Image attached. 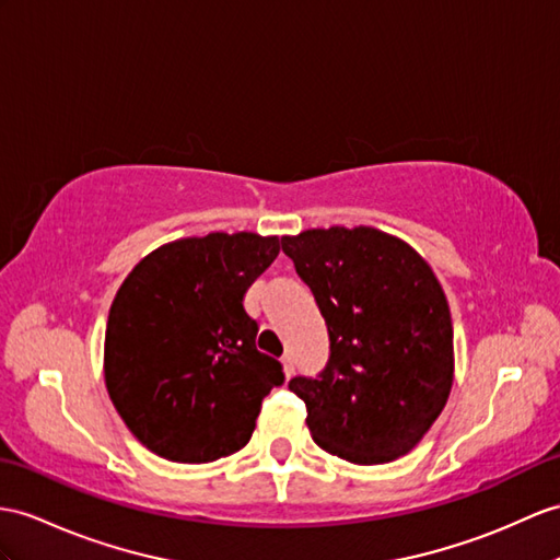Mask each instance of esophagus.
Listing matches in <instances>:
<instances>
[{
	"label": "esophagus",
	"instance_id": "1",
	"mask_svg": "<svg viewBox=\"0 0 560 560\" xmlns=\"http://www.w3.org/2000/svg\"><path fill=\"white\" fill-rule=\"evenodd\" d=\"M282 371H284V377L294 375V359L290 357V353H284L282 357Z\"/></svg>",
	"mask_w": 560,
	"mask_h": 560
}]
</instances>
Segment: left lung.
Returning a JSON list of instances; mask_svg holds the SVG:
<instances>
[{
	"label": "left lung",
	"instance_id": "8db88e82",
	"mask_svg": "<svg viewBox=\"0 0 560 560\" xmlns=\"http://www.w3.org/2000/svg\"><path fill=\"white\" fill-rule=\"evenodd\" d=\"M320 308L330 359L292 377L306 425L327 454L389 463L422 440L454 383V325L440 280L413 247L375 228L282 237Z\"/></svg>",
	"mask_w": 560,
	"mask_h": 560
}]
</instances>
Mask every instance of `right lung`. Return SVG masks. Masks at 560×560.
Listing matches in <instances>:
<instances>
[{
	"instance_id": "1",
	"label": "right lung",
	"mask_w": 560,
	"mask_h": 560,
	"mask_svg": "<svg viewBox=\"0 0 560 560\" xmlns=\"http://www.w3.org/2000/svg\"><path fill=\"white\" fill-rule=\"evenodd\" d=\"M278 252V237L256 233L185 237L122 280L108 311L104 380L149 452L209 463L252 440L261 401L284 373L256 349L244 294Z\"/></svg>"
}]
</instances>
